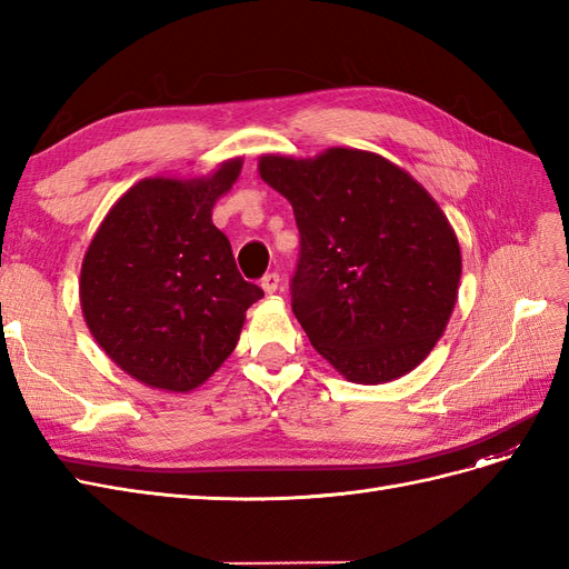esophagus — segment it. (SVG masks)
<instances>
[{
  "mask_svg": "<svg viewBox=\"0 0 569 569\" xmlns=\"http://www.w3.org/2000/svg\"><path fill=\"white\" fill-rule=\"evenodd\" d=\"M261 287H263L266 295H274V291H278V287H280V274H278V272H268V274H263Z\"/></svg>",
  "mask_w": 569,
  "mask_h": 569,
  "instance_id": "esophagus-1",
  "label": "esophagus"
}]
</instances>
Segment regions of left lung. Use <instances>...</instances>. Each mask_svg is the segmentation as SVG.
I'll return each instance as SVG.
<instances>
[{
    "mask_svg": "<svg viewBox=\"0 0 569 569\" xmlns=\"http://www.w3.org/2000/svg\"><path fill=\"white\" fill-rule=\"evenodd\" d=\"M258 173L295 209L301 256L291 311L313 349L356 385L416 370L456 308L462 258L439 203L380 153H266Z\"/></svg>",
    "mask_w": 569,
    "mask_h": 569,
    "instance_id": "8db88e82",
    "label": "left lung"
}]
</instances>
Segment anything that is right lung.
<instances>
[{
	"mask_svg": "<svg viewBox=\"0 0 569 569\" xmlns=\"http://www.w3.org/2000/svg\"><path fill=\"white\" fill-rule=\"evenodd\" d=\"M239 170L237 157L194 180H140L84 251V322L113 363L151 389L192 391L209 380L234 351L247 308L263 297L211 220Z\"/></svg>",
	"mask_w": 569,
	"mask_h": 569,
	"instance_id": "obj_1",
	"label": "right lung"
}]
</instances>
